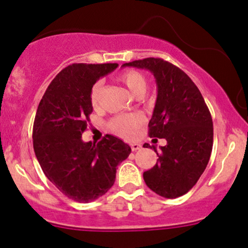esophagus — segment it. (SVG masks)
<instances>
[{
	"instance_id": "obj_1",
	"label": "esophagus",
	"mask_w": 248,
	"mask_h": 248,
	"mask_svg": "<svg viewBox=\"0 0 248 248\" xmlns=\"http://www.w3.org/2000/svg\"><path fill=\"white\" fill-rule=\"evenodd\" d=\"M130 148H132L133 152H137L141 148V145H139V143H132V145H130Z\"/></svg>"
}]
</instances>
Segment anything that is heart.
Masks as SVG:
<instances>
[{"mask_svg":"<svg viewBox=\"0 0 248 248\" xmlns=\"http://www.w3.org/2000/svg\"><path fill=\"white\" fill-rule=\"evenodd\" d=\"M119 80L121 81L127 89L135 96H141L146 92L147 80L142 73L138 70H126L119 75ZM102 92V82L97 81L93 84L91 89V103L94 108L100 106V100H101ZM143 120L137 113L130 114H121V115L114 116L109 121L110 129L115 133L116 135L126 139L135 138L140 132L142 127Z\"/></svg>","mask_w":248,"mask_h":248,"instance_id":"obj_1","label":"heart"}]
</instances>
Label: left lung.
Segmentation results:
<instances>
[{
  "mask_svg": "<svg viewBox=\"0 0 248 248\" xmlns=\"http://www.w3.org/2000/svg\"><path fill=\"white\" fill-rule=\"evenodd\" d=\"M122 67L149 70L157 86L148 134L166 139L167 145L159 151L143 145L153 148L159 157L156 165L143 173V180L161 197H181L197 184L211 157L213 121L207 105L189 76L165 60L147 58Z\"/></svg>",
  "mask_w": 248,
  "mask_h": 248,
  "instance_id": "left-lung-1",
  "label": "left lung"
}]
</instances>
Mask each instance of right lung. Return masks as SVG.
<instances>
[{"label":"right lung","instance_id":"right-lung-1","mask_svg":"<svg viewBox=\"0 0 248 248\" xmlns=\"http://www.w3.org/2000/svg\"><path fill=\"white\" fill-rule=\"evenodd\" d=\"M118 63H74L62 69L48 86L37 107L32 145L47 178L69 199L91 202L114 185L116 166L130 147L107 134L97 145L83 142L93 111L91 89Z\"/></svg>","mask_w":248,"mask_h":248}]
</instances>
